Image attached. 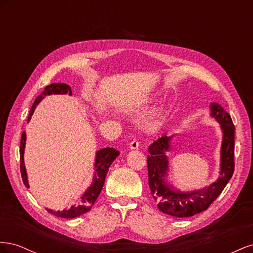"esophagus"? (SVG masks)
<instances>
[{"mask_svg": "<svg viewBox=\"0 0 253 253\" xmlns=\"http://www.w3.org/2000/svg\"><path fill=\"white\" fill-rule=\"evenodd\" d=\"M139 148V142L137 139H133L129 143V149L131 150H135V149H138Z\"/></svg>", "mask_w": 253, "mask_h": 253, "instance_id": "1", "label": "esophagus"}]
</instances>
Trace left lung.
Instances as JSON below:
<instances>
[{
  "label": "left lung",
  "mask_w": 253,
  "mask_h": 253,
  "mask_svg": "<svg viewBox=\"0 0 253 253\" xmlns=\"http://www.w3.org/2000/svg\"><path fill=\"white\" fill-rule=\"evenodd\" d=\"M211 116L219 122L223 131L220 149V172L216 181L210 186L191 192H180L166 181L169 160L166 152L170 151L172 136H163L149 147V186L158 209L174 217H190L208 209L224 190L234 172V132L232 119L221 105H210Z\"/></svg>",
  "instance_id": "obj_1"
}]
</instances>
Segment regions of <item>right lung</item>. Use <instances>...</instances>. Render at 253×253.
I'll return each instance as SVG.
<instances>
[{"label": "right lung", "mask_w": 253, "mask_h": 253, "mask_svg": "<svg viewBox=\"0 0 253 253\" xmlns=\"http://www.w3.org/2000/svg\"><path fill=\"white\" fill-rule=\"evenodd\" d=\"M72 95V88L70 85H67L65 83H51L49 85L44 88L42 91V94L40 96H38L37 99L35 100L32 109H30L29 112V116L28 120L32 118V115L35 112L36 106L39 104V102L42 100V99L45 96L48 95ZM25 143H26V133L23 132L22 137H21V145H20V170H21V175H22V179L24 185L29 188L28 185V179H27V173L25 169V165H24V150H25ZM119 155V151L115 150L114 148H104L97 151L96 153V159H95V173H94V178L93 181H91L90 186L86 189L85 192L82 194L80 197V201L72 206L70 209H64L62 211H53L50 209H46L48 212H50L53 215H56L58 217H62V218H75L77 216L82 215V214L88 212L91 207H93L94 203L98 198L99 194H100L101 190L104 185V180H105V176L106 173L109 171V168L112 165L116 157Z\"/></svg>", "instance_id": "1"}]
</instances>
